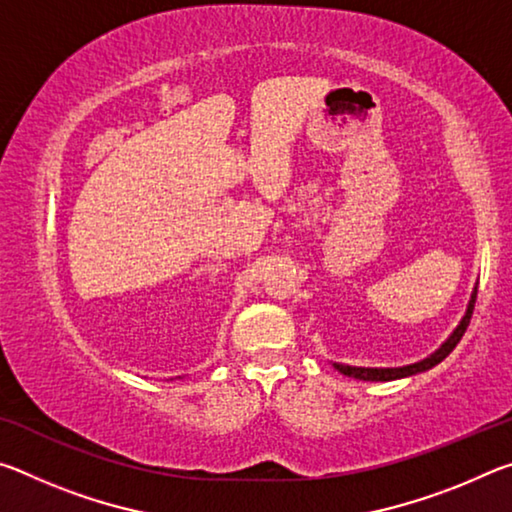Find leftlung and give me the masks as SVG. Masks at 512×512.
<instances>
[{
	"instance_id": "obj_1",
	"label": "left lung",
	"mask_w": 512,
	"mask_h": 512,
	"mask_svg": "<svg viewBox=\"0 0 512 512\" xmlns=\"http://www.w3.org/2000/svg\"><path fill=\"white\" fill-rule=\"evenodd\" d=\"M476 287H479V282L474 284L472 289V296L470 302H467V309L461 318V323L456 325V329L452 334L447 336L443 341V345L436 352H431L429 357H424L415 363H409V366H397V368H363V366H348V363H332V366L341 372V375H348L354 379H361V381H393V379H402V377H411V375H418V372L429 370L433 366H438L440 361H443L449 352H452L458 341L463 339L467 325H470V318H472V311H474V302H476Z\"/></svg>"
}]
</instances>
